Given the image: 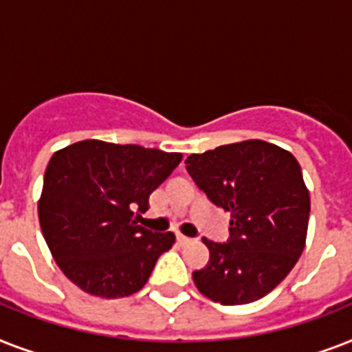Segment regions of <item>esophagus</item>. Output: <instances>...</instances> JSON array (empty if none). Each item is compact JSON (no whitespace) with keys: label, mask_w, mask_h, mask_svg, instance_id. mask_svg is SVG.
<instances>
[{"label":"esophagus","mask_w":352,"mask_h":352,"mask_svg":"<svg viewBox=\"0 0 352 352\" xmlns=\"http://www.w3.org/2000/svg\"><path fill=\"white\" fill-rule=\"evenodd\" d=\"M177 241H179V245H188L190 243V237H186V235H182V234H177Z\"/></svg>","instance_id":"obj_1"}]
</instances>
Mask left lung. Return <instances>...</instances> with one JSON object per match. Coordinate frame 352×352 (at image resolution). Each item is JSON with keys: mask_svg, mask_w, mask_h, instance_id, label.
<instances>
[{"mask_svg": "<svg viewBox=\"0 0 352 352\" xmlns=\"http://www.w3.org/2000/svg\"><path fill=\"white\" fill-rule=\"evenodd\" d=\"M206 197L230 212V237H204L210 261L193 272L201 294L221 305L261 300L305 248L311 197L294 155L265 140L226 144L186 159Z\"/></svg>", "mask_w": 352, "mask_h": 352, "instance_id": "left-lung-1", "label": "left lung"}]
</instances>
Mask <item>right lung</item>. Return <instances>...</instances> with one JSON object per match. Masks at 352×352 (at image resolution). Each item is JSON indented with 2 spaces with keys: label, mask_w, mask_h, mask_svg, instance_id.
Returning <instances> with one entry per match:
<instances>
[{
  "label": "right lung",
  "mask_w": 352,
  "mask_h": 352,
  "mask_svg": "<svg viewBox=\"0 0 352 352\" xmlns=\"http://www.w3.org/2000/svg\"><path fill=\"white\" fill-rule=\"evenodd\" d=\"M182 160L137 144L82 140L52 155L38 215L54 261L76 287L98 298H126L148 283L175 243L171 232L138 225L149 195Z\"/></svg>",
  "instance_id": "right-lung-1"
}]
</instances>
